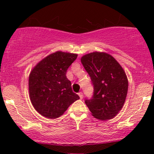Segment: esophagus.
Returning a JSON list of instances; mask_svg holds the SVG:
<instances>
[{
    "label": "esophagus",
    "mask_w": 154,
    "mask_h": 154,
    "mask_svg": "<svg viewBox=\"0 0 154 154\" xmlns=\"http://www.w3.org/2000/svg\"><path fill=\"white\" fill-rule=\"evenodd\" d=\"M79 97H80V98H81V100H82V99H83V93H82L81 92H79Z\"/></svg>",
    "instance_id": "esophagus-1"
}]
</instances>
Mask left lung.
<instances>
[{
    "mask_svg": "<svg viewBox=\"0 0 154 154\" xmlns=\"http://www.w3.org/2000/svg\"><path fill=\"white\" fill-rule=\"evenodd\" d=\"M81 61L94 87L93 97L86 100L85 104L95 119H113L123 108L127 97L125 71L113 57L104 52L86 54Z\"/></svg>",
    "mask_w": 154,
    "mask_h": 154,
    "instance_id": "left-lung-1",
    "label": "left lung"
}]
</instances>
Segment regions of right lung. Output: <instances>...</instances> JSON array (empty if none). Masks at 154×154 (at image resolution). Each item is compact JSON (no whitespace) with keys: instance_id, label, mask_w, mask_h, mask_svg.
I'll use <instances>...</instances> for the list:
<instances>
[{"instance_id":"add662e5","label":"right lung","mask_w":154,"mask_h":154,"mask_svg":"<svg viewBox=\"0 0 154 154\" xmlns=\"http://www.w3.org/2000/svg\"><path fill=\"white\" fill-rule=\"evenodd\" d=\"M77 57V54L57 51L40 61L31 71L29 97L34 109L44 117H60L80 99L73 92L71 81L66 75Z\"/></svg>"}]
</instances>
